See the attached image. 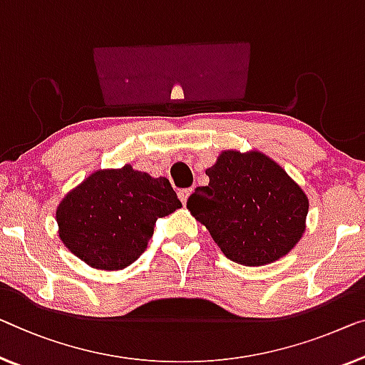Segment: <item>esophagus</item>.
Returning <instances> with one entry per match:
<instances>
[{
	"instance_id": "esophagus-1",
	"label": "esophagus",
	"mask_w": 365,
	"mask_h": 365,
	"mask_svg": "<svg viewBox=\"0 0 365 365\" xmlns=\"http://www.w3.org/2000/svg\"><path fill=\"white\" fill-rule=\"evenodd\" d=\"M192 192H193V188H185V190H180V192H178V198H180L183 205H187V200H188L190 195H192Z\"/></svg>"
}]
</instances>
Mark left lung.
I'll use <instances>...</instances> for the list:
<instances>
[{
    "label": "left lung",
    "mask_w": 365,
    "mask_h": 365,
    "mask_svg": "<svg viewBox=\"0 0 365 365\" xmlns=\"http://www.w3.org/2000/svg\"><path fill=\"white\" fill-rule=\"evenodd\" d=\"M187 208L232 262L259 267L284 257L307 226L308 198L262 152L225 150Z\"/></svg>",
    "instance_id": "1"
}]
</instances>
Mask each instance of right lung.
<instances>
[{
	"mask_svg": "<svg viewBox=\"0 0 365 365\" xmlns=\"http://www.w3.org/2000/svg\"><path fill=\"white\" fill-rule=\"evenodd\" d=\"M180 206L165 177L154 178L129 164L105 168L58 203V236L90 267L121 270L148 249L155 221Z\"/></svg>",
	"mask_w": 365,
	"mask_h": 365,
	"instance_id": "right-lung-1",
	"label": "right lung"
}]
</instances>
